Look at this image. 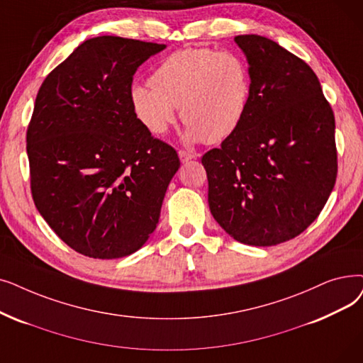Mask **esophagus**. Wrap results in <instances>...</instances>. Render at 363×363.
<instances>
[{"instance_id": "1", "label": "esophagus", "mask_w": 363, "mask_h": 363, "mask_svg": "<svg viewBox=\"0 0 363 363\" xmlns=\"http://www.w3.org/2000/svg\"><path fill=\"white\" fill-rule=\"evenodd\" d=\"M179 159H181V162L182 163H186V162H190V160H193V159H196V154L194 152H190V151H185V150H179Z\"/></svg>"}]
</instances>
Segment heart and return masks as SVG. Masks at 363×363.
<instances>
[{
	"label": "heart",
	"mask_w": 363,
	"mask_h": 363,
	"mask_svg": "<svg viewBox=\"0 0 363 363\" xmlns=\"http://www.w3.org/2000/svg\"><path fill=\"white\" fill-rule=\"evenodd\" d=\"M152 86L130 90L133 111L152 135H164L177 118L186 123L188 143L216 144L242 124L252 98V74L245 56L233 50L185 47L157 67Z\"/></svg>",
	"instance_id": "heart-1"
}]
</instances>
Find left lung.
Returning <instances> with one entry per match:
<instances>
[{"label":"left lung","instance_id":"obj_1","mask_svg":"<svg viewBox=\"0 0 363 363\" xmlns=\"http://www.w3.org/2000/svg\"><path fill=\"white\" fill-rule=\"evenodd\" d=\"M252 74L247 113L201 157L209 208L233 239L274 246L301 234L337 179L335 117L303 59L261 35H238Z\"/></svg>","mask_w":363,"mask_h":363}]
</instances>
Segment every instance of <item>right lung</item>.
Returning <instances> with one entry per match:
<instances>
[{
  "mask_svg": "<svg viewBox=\"0 0 363 363\" xmlns=\"http://www.w3.org/2000/svg\"><path fill=\"white\" fill-rule=\"evenodd\" d=\"M164 44L86 40L43 82L26 130L30 193L45 223L90 258L130 255L159 224L175 148L138 120L133 75Z\"/></svg>",
  "mask_w": 363,
  "mask_h": 363,
  "instance_id": "add662e5",
  "label": "right lung"
}]
</instances>
